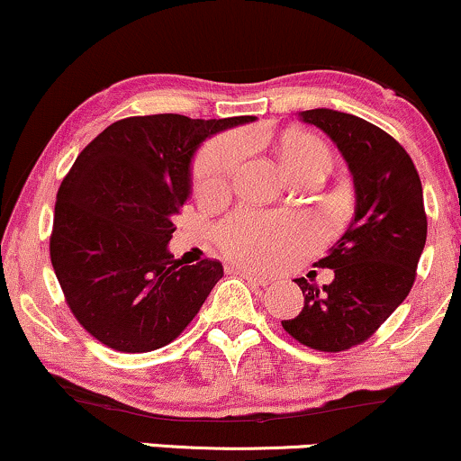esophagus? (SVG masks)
Returning a JSON list of instances; mask_svg holds the SVG:
<instances>
[{"label":"esophagus","instance_id":"obj_1","mask_svg":"<svg viewBox=\"0 0 461 461\" xmlns=\"http://www.w3.org/2000/svg\"><path fill=\"white\" fill-rule=\"evenodd\" d=\"M232 271H235V274H240V276L243 277V280L257 284V286H269V284H271L269 277L258 276V274H252V271H248V269H232Z\"/></svg>","mask_w":461,"mask_h":461}]
</instances>
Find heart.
Wrapping results in <instances>:
<instances>
[{"label":"heart","instance_id":"heart-1","mask_svg":"<svg viewBox=\"0 0 461 461\" xmlns=\"http://www.w3.org/2000/svg\"><path fill=\"white\" fill-rule=\"evenodd\" d=\"M241 156L243 147L237 139H218L203 147L194 162V187L198 194H221ZM316 160L329 162V149L316 136L297 134L280 145V162L286 175ZM305 240L308 229L299 220L286 215L237 213L220 229V246L224 252L252 267L277 265L303 248Z\"/></svg>","mask_w":461,"mask_h":461}]
</instances>
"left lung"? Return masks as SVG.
<instances>
[{"label": "left lung", "instance_id": "obj_1", "mask_svg": "<svg viewBox=\"0 0 461 461\" xmlns=\"http://www.w3.org/2000/svg\"><path fill=\"white\" fill-rule=\"evenodd\" d=\"M338 145L355 184V215L318 267L333 282L297 277L303 310L282 321L310 348L339 352L366 342L411 293L428 237L417 168L393 136L366 119L333 109L301 111Z\"/></svg>", "mask_w": 461, "mask_h": 461}]
</instances>
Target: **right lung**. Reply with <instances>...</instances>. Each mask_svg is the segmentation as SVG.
Segmentation results:
<instances>
[{"label":"right lung","instance_id":"add662e5","mask_svg":"<svg viewBox=\"0 0 461 461\" xmlns=\"http://www.w3.org/2000/svg\"><path fill=\"white\" fill-rule=\"evenodd\" d=\"M257 117L175 113L111 123L78 153L57 192L50 263L72 314L98 342L149 352L173 342L224 276L168 252L204 139Z\"/></svg>","mask_w":461,"mask_h":461}]
</instances>
